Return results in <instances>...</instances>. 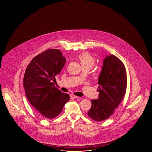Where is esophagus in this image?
Listing matches in <instances>:
<instances>
[{"label": "esophagus", "instance_id": "esophagus-1", "mask_svg": "<svg viewBox=\"0 0 152 152\" xmlns=\"http://www.w3.org/2000/svg\"><path fill=\"white\" fill-rule=\"evenodd\" d=\"M70 97L72 98H78V96H75L74 94H71Z\"/></svg>", "mask_w": 152, "mask_h": 152}]
</instances>
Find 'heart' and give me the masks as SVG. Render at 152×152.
<instances>
[{"label":"heart","mask_w":152,"mask_h":152,"mask_svg":"<svg viewBox=\"0 0 152 152\" xmlns=\"http://www.w3.org/2000/svg\"><path fill=\"white\" fill-rule=\"evenodd\" d=\"M77 59L81 65L82 69L89 70L95 64V59L91 54L87 52H83L77 56Z\"/></svg>","instance_id":"1"}]
</instances>
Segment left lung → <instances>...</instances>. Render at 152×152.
Wrapping results in <instances>:
<instances>
[{
  "label": "left lung",
  "instance_id": "obj_1",
  "mask_svg": "<svg viewBox=\"0 0 152 152\" xmlns=\"http://www.w3.org/2000/svg\"><path fill=\"white\" fill-rule=\"evenodd\" d=\"M98 83L99 98L91 100L87 114L93 120L102 121L113 115L125 94L127 75L122 61L113 54L106 56Z\"/></svg>",
  "mask_w": 152,
  "mask_h": 152
}]
</instances>
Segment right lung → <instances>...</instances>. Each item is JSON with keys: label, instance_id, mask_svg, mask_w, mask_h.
<instances>
[{"label": "right lung", "instance_id": "1", "mask_svg": "<svg viewBox=\"0 0 152 152\" xmlns=\"http://www.w3.org/2000/svg\"><path fill=\"white\" fill-rule=\"evenodd\" d=\"M66 62L61 51L50 49L37 55L26 68L23 77L26 96L32 107L47 118L59 115L70 96L54 82Z\"/></svg>", "mask_w": 152, "mask_h": 152}]
</instances>
